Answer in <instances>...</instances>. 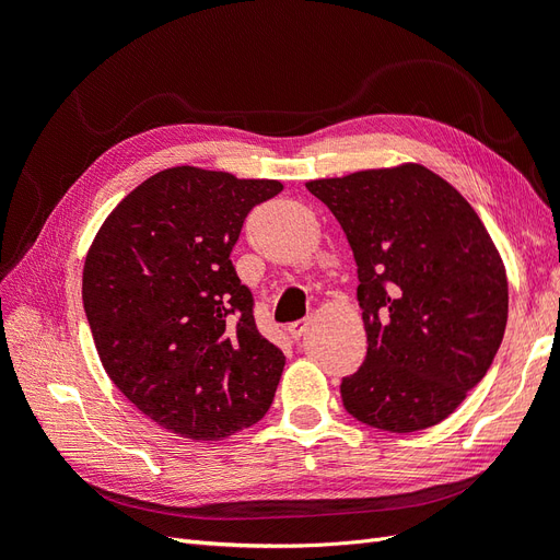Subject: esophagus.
I'll list each match as a JSON object with an SVG mask.
<instances>
[{
    "label": "esophagus",
    "instance_id": "esophagus-1",
    "mask_svg": "<svg viewBox=\"0 0 560 560\" xmlns=\"http://www.w3.org/2000/svg\"><path fill=\"white\" fill-rule=\"evenodd\" d=\"M308 327H311L308 319H296V322H290V325H287V331H290V336L299 341V338L308 331Z\"/></svg>",
    "mask_w": 560,
    "mask_h": 560
}]
</instances>
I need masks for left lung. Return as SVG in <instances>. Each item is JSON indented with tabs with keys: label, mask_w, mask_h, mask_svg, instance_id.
I'll use <instances>...</instances> for the list:
<instances>
[{
	"label": "left lung",
	"mask_w": 560,
	"mask_h": 560,
	"mask_svg": "<svg viewBox=\"0 0 560 560\" xmlns=\"http://www.w3.org/2000/svg\"><path fill=\"white\" fill-rule=\"evenodd\" d=\"M358 264L366 360L346 411L385 432L436 425L493 364L510 311L495 243L457 189L404 163L306 182Z\"/></svg>",
	"instance_id": "8db88e82"
}]
</instances>
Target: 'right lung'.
I'll use <instances>...</instances> for the list:
<instances>
[{"instance_id":"obj_1","label":"right lung","mask_w":560,"mask_h":560,"mask_svg":"<svg viewBox=\"0 0 560 560\" xmlns=\"http://www.w3.org/2000/svg\"><path fill=\"white\" fill-rule=\"evenodd\" d=\"M282 191L167 167L100 226L83 264V311L107 376L161 428L219 442L270 409L284 354L254 325L231 249L247 212Z\"/></svg>"}]
</instances>
